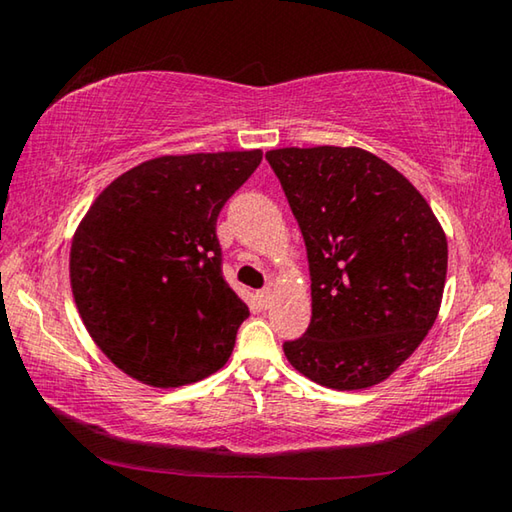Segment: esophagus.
Here are the masks:
<instances>
[{"mask_svg": "<svg viewBox=\"0 0 512 512\" xmlns=\"http://www.w3.org/2000/svg\"><path fill=\"white\" fill-rule=\"evenodd\" d=\"M271 298H273V291L271 289H262L257 293V300H259V305H262L264 309L271 305Z\"/></svg>", "mask_w": 512, "mask_h": 512, "instance_id": "1", "label": "esophagus"}]
</instances>
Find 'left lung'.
Segmentation results:
<instances>
[{
  "label": "left lung",
  "mask_w": 512,
  "mask_h": 512,
  "mask_svg": "<svg viewBox=\"0 0 512 512\" xmlns=\"http://www.w3.org/2000/svg\"><path fill=\"white\" fill-rule=\"evenodd\" d=\"M307 246L311 323L284 343L307 379L363 391L418 350L440 311L447 237L409 178L359 146L266 153Z\"/></svg>",
  "instance_id": "1"
}]
</instances>
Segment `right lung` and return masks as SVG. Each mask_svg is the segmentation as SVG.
<instances>
[{"label": "right lung", "instance_id": "obj_1", "mask_svg": "<svg viewBox=\"0 0 512 512\" xmlns=\"http://www.w3.org/2000/svg\"><path fill=\"white\" fill-rule=\"evenodd\" d=\"M259 162L262 149L160 155L85 212L69 284L92 341L128 377L178 388L230 359L250 311L221 275L216 216Z\"/></svg>", "mask_w": 512, "mask_h": 512}]
</instances>
